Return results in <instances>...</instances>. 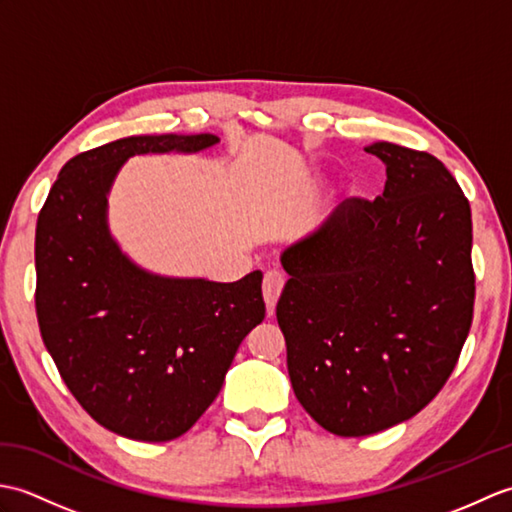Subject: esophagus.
<instances>
[{
	"label": "esophagus",
	"instance_id": "obj_1",
	"mask_svg": "<svg viewBox=\"0 0 512 512\" xmlns=\"http://www.w3.org/2000/svg\"><path fill=\"white\" fill-rule=\"evenodd\" d=\"M284 284H286V277L281 275L279 270H268V273L264 275L262 290H264V301H266V308L270 314H273V310L277 306V299L281 295V290H284Z\"/></svg>",
	"mask_w": 512,
	"mask_h": 512
}]
</instances>
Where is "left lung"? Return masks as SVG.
Here are the masks:
<instances>
[{
  "label": "left lung",
  "mask_w": 512,
  "mask_h": 512,
  "mask_svg": "<svg viewBox=\"0 0 512 512\" xmlns=\"http://www.w3.org/2000/svg\"><path fill=\"white\" fill-rule=\"evenodd\" d=\"M387 182L281 253L277 303L297 400L343 438L416 416L451 376L475 301L471 206L427 151L374 143Z\"/></svg>",
  "instance_id": "left-lung-1"
}]
</instances>
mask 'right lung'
Wrapping results in <instances>:
<instances>
[{
  "mask_svg": "<svg viewBox=\"0 0 512 512\" xmlns=\"http://www.w3.org/2000/svg\"><path fill=\"white\" fill-rule=\"evenodd\" d=\"M213 134L129 136L74 156L37 220V319L63 383L118 436L167 442L220 394L244 336L264 321L262 270L233 284L149 273L107 222L118 171L140 154H198Z\"/></svg>",
  "mask_w": 512,
  "mask_h": 512,
  "instance_id": "add662e5",
  "label": "right lung"
}]
</instances>
